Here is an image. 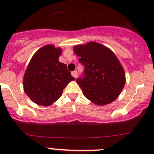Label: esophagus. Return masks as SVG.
<instances>
[{
	"instance_id": "obj_1",
	"label": "esophagus",
	"mask_w": 154,
	"mask_h": 154,
	"mask_svg": "<svg viewBox=\"0 0 154 154\" xmlns=\"http://www.w3.org/2000/svg\"><path fill=\"white\" fill-rule=\"evenodd\" d=\"M71 75H72L73 77L76 79L77 77V75H78V74H77V71H72V72H71Z\"/></svg>"
}]
</instances>
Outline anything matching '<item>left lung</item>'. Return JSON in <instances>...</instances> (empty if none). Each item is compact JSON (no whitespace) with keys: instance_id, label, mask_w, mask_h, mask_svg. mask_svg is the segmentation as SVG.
I'll use <instances>...</instances> for the list:
<instances>
[{"instance_id":"8db88e82","label":"left lung","mask_w":154,"mask_h":154,"mask_svg":"<svg viewBox=\"0 0 154 154\" xmlns=\"http://www.w3.org/2000/svg\"><path fill=\"white\" fill-rule=\"evenodd\" d=\"M74 51L84 66L77 83L85 97L97 105L114 101L125 86V74L112 51L93 42L75 46Z\"/></svg>"}]
</instances>
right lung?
I'll return each instance as SVG.
<instances>
[{
  "instance_id": "obj_1",
  "label": "right lung",
  "mask_w": 154,
  "mask_h": 154,
  "mask_svg": "<svg viewBox=\"0 0 154 154\" xmlns=\"http://www.w3.org/2000/svg\"><path fill=\"white\" fill-rule=\"evenodd\" d=\"M62 50L48 45L33 55L24 76V91L41 106H49L60 98L63 90L74 80L66 65L59 62Z\"/></svg>"
}]
</instances>
